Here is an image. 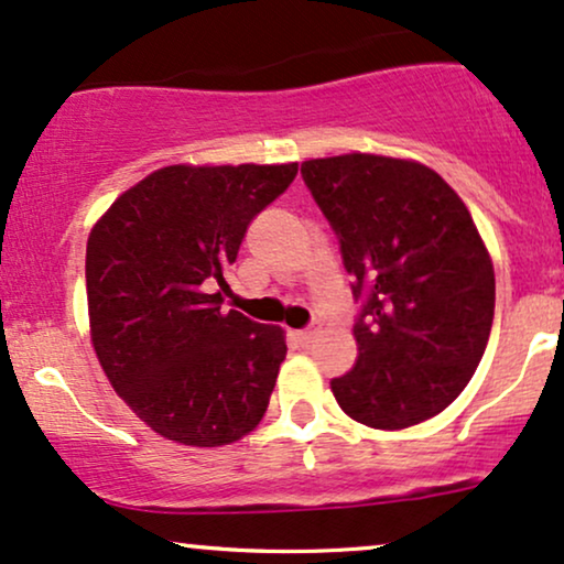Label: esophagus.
<instances>
[{
	"label": "esophagus",
	"mask_w": 564,
	"mask_h": 564,
	"mask_svg": "<svg viewBox=\"0 0 564 564\" xmlns=\"http://www.w3.org/2000/svg\"><path fill=\"white\" fill-rule=\"evenodd\" d=\"M317 334H321V323H315V325H312V328H307V330H300V334H296V338H300L304 347H310V344L317 338Z\"/></svg>",
	"instance_id": "34e87169"
}]
</instances>
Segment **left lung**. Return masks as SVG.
I'll use <instances>...</instances> for the list:
<instances>
[{"label":"left lung","instance_id":"left-lung-1","mask_svg":"<svg viewBox=\"0 0 564 564\" xmlns=\"http://www.w3.org/2000/svg\"><path fill=\"white\" fill-rule=\"evenodd\" d=\"M341 241L357 362L334 378L338 406L378 431L436 417L463 393L494 323V262L470 209L417 160L349 152L302 162Z\"/></svg>","mask_w":564,"mask_h":564}]
</instances>
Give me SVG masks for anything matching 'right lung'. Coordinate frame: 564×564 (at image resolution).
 I'll list each match as a JSON object with an SVG mask.
<instances>
[{"label": "right lung", "mask_w": 564, "mask_h": 564, "mask_svg": "<svg viewBox=\"0 0 564 564\" xmlns=\"http://www.w3.org/2000/svg\"><path fill=\"white\" fill-rule=\"evenodd\" d=\"M283 165H167L128 188L86 243L88 334L107 381L158 436L234 444L268 410L286 330L223 312L226 270Z\"/></svg>", "instance_id": "1"}]
</instances>
